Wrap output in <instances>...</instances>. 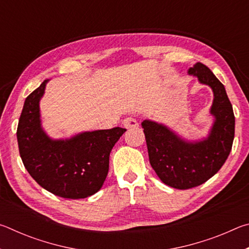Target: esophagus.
Here are the masks:
<instances>
[{"label":"esophagus","mask_w":249,"mask_h":249,"mask_svg":"<svg viewBox=\"0 0 249 249\" xmlns=\"http://www.w3.org/2000/svg\"><path fill=\"white\" fill-rule=\"evenodd\" d=\"M123 125L124 127L126 128H135V127H138V123L137 121L135 119H132V117H127V119H125L123 121Z\"/></svg>","instance_id":"1"}]
</instances>
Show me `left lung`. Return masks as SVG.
<instances>
[{
    "label": "left lung",
    "mask_w": 249,
    "mask_h": 249,
    "mask_svg": "<svg viewBox=\"0 0 249 249\" xmlns=\"http://www.w3.org/2000/svg\"><path fill=\"white\" fill-rule=\"evenodd\" d=\"M188 74L213 92L210 108L213 124L208 136L187 141L165 124L151 120L142 122L151 167L163 183L180 190L204 183L221 169L231 153L235 134L233 107L220 80L201 62L189 68Z\"/></svg>",
    "instance_id": "left-lung-1"
}]
</instances>
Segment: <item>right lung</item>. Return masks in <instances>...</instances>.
Returning <instances> with one entry per match:
<instances>
[{
	"mask_svg": "<svg viewBox=\"0 0 249 249\" xmlns=\"http://www.w3.org/2000/svg\"><path fill=\"white\" fill-rule=\"evenodd\" d=\"M48 81L45 80L25 100L16 133L20 158L45 190L65 199H84L102 188L109 154L126 129H99L53 140L40 120L39 102Z\"/></svg>",
	"mask_w": 249,
	"mask_h": 249,
	"instance_id": "right-lung-1",
	"label": "right lung"
}]
</instances>
